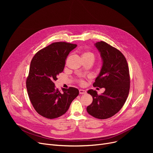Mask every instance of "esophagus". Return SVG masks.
Masks as SVG:
<instances>
[{
    "mask_svg": "<svg viewBox=\"0 0 153 153\" xmlns=\"http://www.w3.org/2000/svg\"><path fill=\"white\" fill-rule=\"evenodd\" d=\"M86 93V91L83 89H79V94H85Z\"/></svg>",
    "mask_w": 153,
    "mask_h": 153,
    "instance_id": "esophagus-1",
    "label": "esophagus"
}]
</instances>
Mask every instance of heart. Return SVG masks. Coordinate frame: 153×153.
Masks as SVG:
<instances>
[{"instance_id":"obj_1","label":"heart","mask_w":153,"mask_h":153,"mask_svg":"<svg viewBox=\"0 0 153 153\" xmlns=\"http://www.w3.org/2000/svg\"><path fill=\"white\" fill-rule=\"evenodd\" d=\"M83 57H89L94 59V54L91 52H85L82 54V58Z\"/></svg>"}]
</instances>
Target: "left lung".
I'll return each instance as SVG.
<instances>
[{"instance_id": "left-lung-1", "label": "left lung", "mask_w": 153, "mask_h": 153, "mask_svg": "<svg viewBox=\"0 0 153 153\" xmlns=\"http://www.w3.org/2000/svg\"><path fill=\"white\" fill-rule=\"evenodd\" d=\"M100 54L102 66L94 87L105 88L100 95L93 89L92 103L87 107L89 114L99 119H106L115 115L122 108L130 91L129 69L123 54L104 42L94 44Z\"/></svg>"}]
</instances>
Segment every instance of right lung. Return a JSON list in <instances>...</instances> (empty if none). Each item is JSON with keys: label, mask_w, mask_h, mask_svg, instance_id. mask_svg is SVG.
<instances>
[{"label": "right lung", "mask_w": 153, "mask_h": 153, "mask_svg": "<svg viewBox=\"0 0 153 153\" xmlns=\"http://www.w3.org/2000/svg\"><path fill=\"white\" fill-rule=\"evenodd\" d=\"M77 45L56 42L35 54L32 59L27 79V89L30 102L37 113L53 119L64 115L71 102L79 95L75 87L56 89L54 81L63 71L65 60Z\"/></svg>", "instance_id": "add662e5"}]
</instances>
